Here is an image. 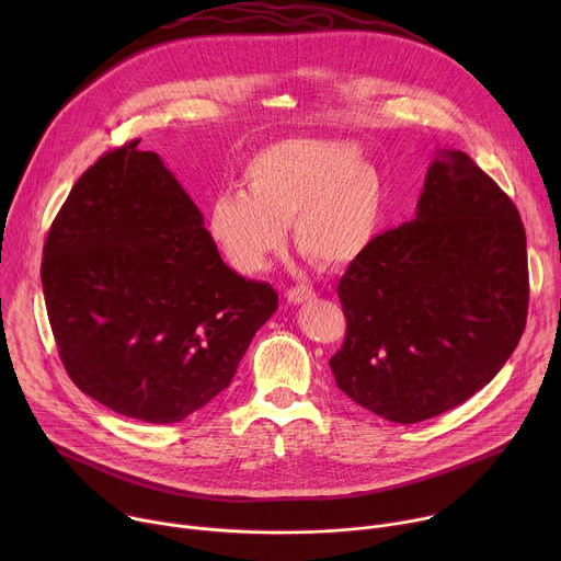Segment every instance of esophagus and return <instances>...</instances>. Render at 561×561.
Listing matches in <instances>:
<instances>
[{
    "label": "esophagus",
    "instance_id": "1",
    "mask_svg": "<svg viewBox=\"0 0 561 561\" xmlns=\"http://www.w3.org/2000/svg\"><path fill=\"white\" fill-rule=\"evenodd\" d=\"M286 299L290 304H306V301L314 299V290H310L308 286H295V288L286 290Z\"/></svg>",
    "mask_w": 561,
    "mask_h": 561
}]
</instances>
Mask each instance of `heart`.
Here are the masks:
<instances>
[{"label": "heart", "instance_id": "1", "mask_svg": "<svg viewBox=\"0 0 561 561\" xmlns=\"http://www.w3.org/2000/svg\"><path fill=\"white\" fill-rule=\"evenodd\" d=\"M244 191H224L206 210V234L239 275L264 273L286 244L324 268L353 264L375 242L386 213V182L353 141L286 139L244 169Z\"/></svg>", "mask_w": 561, "mask_h": 561}]
</instances>
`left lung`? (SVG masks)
<instances>
[{
	"label": "left lung",
	"mask_w": 561,
	"mask_h": 561,
	"mask_svg": "<svg viewBox=\"0 0 561 561\" xmlns=\"http://www.w3.org/2000/svg\"><path fill=\"white\" fill-rule=\"evenodd\" d=\"M344 346L329 366L362 409L397 424L482 390L526 327V232L511 197L457 148H437L415 219L386 230L337 286Z\"/></svg>",
	"instance_id": "8db88e82"
}]
</instances>
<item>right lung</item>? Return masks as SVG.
Listing matches in <instances>:
<instances>
[{"mask_svg": "<svg viewBox=\"0 0 561 561\" xmlns=\"http://www.w3.org/2000/svg\"><path fill=\"white\" fill-rule=\"evenodd\" d=\"M137 144L72 186L46 237L42 288L75 386L119 415L173 424L230 383L277 293L224 264L202 210Z\"/></svg>", "mask_w": 561, "mask_h": 561, "instance_id": "obj_1", "label": "right lung"}]
</instances>
